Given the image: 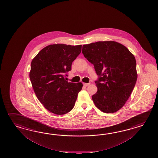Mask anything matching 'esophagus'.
<instances>
[{"mask_svg":"<svg viewBox=\"0 0 158 158\" xmlns=\"http://www.w3.org/2000/svg\"><path fill=\"white\" fill-rule=\"evenodd\" d=\"M90 85V83H83V85L85 86H86V87L89 86Z\"/></svg>","mask_w":158,"mask_h":158,"instance_id":"esophagus-1","label":"esophagus"}]
</instances>
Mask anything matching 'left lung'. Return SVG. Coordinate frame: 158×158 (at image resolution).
<instances>
[{"mask_svg": "<svg viewBox=\"0 0 158 158\" xmlns=\"http://www.w3.org/2000/svg\"><path fill=\"white\" fill-rule=\"evenodd\" d=\"M85 57L93 64L98 91L92 96L96 106L105 113H114L123 107L133 90L137 79L136 61L123 44L114 41L85 44Z\"/></svg>", "mask_w": 158, "mask_h": 158, "instance_id": "obj_1", "label": "left lung"}]
</instances>
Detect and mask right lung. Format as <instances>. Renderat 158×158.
Returning <instances> with one entry per match:
<instances>
[{
	"mask_svg": "<svg viewBox=\"0 0 158 158\" xmlns=\"http://www.w3.org/2000/svg\"><path fill=\"white\" fill-rule=\"evenodd\" d=\"M81 50V45L51 44L41 50L31 62L29 77L35 93L44 108L54 114L64 115L72 110L82 89L81 82L65 79Z\"/></svg>",
	"mask_w": 158,
	"mask_h": 158,
	"instance_id": "add662e5",
	"label": "right lung"
}]
</instances>
